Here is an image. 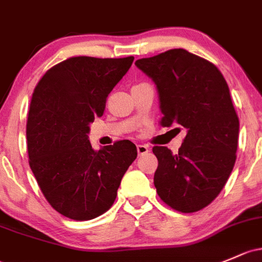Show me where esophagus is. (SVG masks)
Here are the masks:
<instances>
[{"label":"esophagus","instance_id":"esophagus-1","mask_svg":"<svg viewBox=\"0 0 262 262\" xmlns=\"http://www.w3.org/2000/svg\"><path fill=\"white\" fill-rule=\"evenodd\" d=\"M137 150H138L139 156H143V154L149 152V148H148V145L138 144V145H137Z\"/></svg>","mask_w":262,"mask_h":262}]
</instances>
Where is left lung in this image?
I'll use <instances>...</instances> for the list:
<instances>
[{
	"instance_id": "8db88e82",
	"label": "left lung",
	"mask_w": 262,
	"mask_h": 262,
	"mask_svg": "<svg viewBox=\"0 0 262 262\" xmlns=\"http://www.w3.org/2000/svg\"><path fill=\"white\" fill-rule=\"evenodd\" d=\"M136 65L156 84L161 125L187 130L178 153L153 147L157 193L183 213L202 210L219 196L236 162L240 123L227 82L212 62L184 49Z\"/></svg>"
}]
</instances>
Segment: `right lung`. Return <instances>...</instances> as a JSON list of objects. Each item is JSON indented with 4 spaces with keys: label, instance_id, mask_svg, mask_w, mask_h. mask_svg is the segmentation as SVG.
Masks as SVG:
<instances>
[{
    "label": "right lung",
    "instance_id": "obj_1",
    "mask_svg": "<svg viewBox=\"0 0 262 262\" xmlns=\"http://www.w3.org/2000/svg\"><path fill=\"white\" fill-rule=\"evenodd\" d=\"M133 60L70 57L46 71L35 88L26 125L29 163L43 196L62 216L86 221L108 211L137 158L130 140L94 150L88 136Z\"/></svg>",
    "mask_w": 262,
    "mask_h": 262
}]
</instances>
